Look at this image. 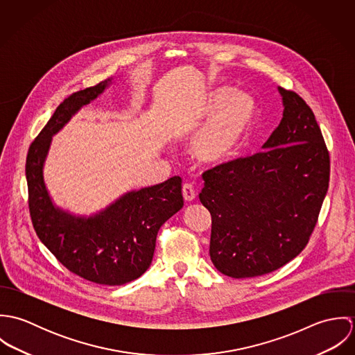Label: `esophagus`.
<instances>
[{
  "label": "esophagus",
  "mask_w": 355,
  "mask_h": 355,
  "mask_svg": "<svg viewBox=\"0 0 355 355\" xmlns=\"http://www.w3.org/2000/svg\"><path fill=\"white\" fill-rule=\"evenodd\" d=\"M182 194H183V198H184L186 202H191V201L196 200V190H194V187H193L191 184H189V183L183 184V187H182Z\"/></svg>",
  "instance_id": "1"
}]
</instances>
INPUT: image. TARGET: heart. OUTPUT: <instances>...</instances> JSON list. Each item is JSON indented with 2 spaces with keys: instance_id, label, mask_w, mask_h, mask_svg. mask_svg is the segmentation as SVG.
<instances>
[{
  "instance_id": "heart-1",
  "label": "heart",
  "mask_w": 355,
  "mask_h": 355,
  "mask_svg": "<svg viewBox=\"0 0 355 355\" xmlns=\"http://www.w3.org/2000/svg\"><path fill=\"white\" fill-rule=\"evenodd\" d=\"M257 103L249 94L231 87H213L203 93L193 113L189 152L205 166H218L234 159L253 130Z\"/></svg>"
}]
</instances>
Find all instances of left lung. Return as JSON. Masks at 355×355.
<instances>
[{
	"label": "left lung",
	"instance_id": "left-lung-1",
	"mask_svg": "<svg viewBox=\"0 0 355 355\" xmlns=\"http://www.w3.org/2000/svg\"><path fill=\"white\" fill-rule=\"evenodd\" d=\"M283 119L263 152L203 173L210 211V259L225 276L273 272L304 249L329 183V154L314 113L277 87Z\"/></svg>",
	"mask_w": 355,
	"mask_h": 355
}]
</instances>
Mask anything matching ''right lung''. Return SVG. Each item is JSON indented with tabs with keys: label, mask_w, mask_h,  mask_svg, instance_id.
Instances as JSON below:
<instances>
[{
	"label": "right lung",
	"mask_w": 355,
	"mask_h": 355,
	"mask_svg": "<svg viewBox=\"0 0 355 355\" xmlns=\"http://www.w3.org/2000/svg\"><path fill=\"white\" fill-rule=\"evenodd\" d=\"M113 85L109 78L62 102L31 144L26 178L30 213L41 242L75 275L105 286H121L150 266L157 232L183 207L182 178L131 190L93 214H76L55 205L44 169L53 137L86 105Z\"/></svg>",
	"instance_id": "obj_1"
}]
</instances>
